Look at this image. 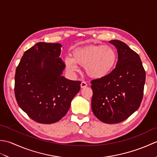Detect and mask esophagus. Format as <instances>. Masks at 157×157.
<instances>
[{"mask_svg":"<svg viewBox=\"0 0 157 157\" xmlns=\"http://www.w3.org/2000/svg\"><path fill=\"white\" fill-rule=\"evenodd\" d=\"M87 86V84H86V82H82L81 83V88H84Z\"/></svg>","mask_w":157,"mask_h":157,"instance_id":"34e87169","label":"esophagus"}]
</instances>
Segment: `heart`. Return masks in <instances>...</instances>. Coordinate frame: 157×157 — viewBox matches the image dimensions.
Returning a JSON list of instances; mask_svg holds the SVG:
<instances>
[{
	"label": "heart",
	"mask_w": 157,
	"mask_h": 157,
	"mask_svg": "<svg viewBox=\"0 0 157 157\" xmlns=\"http://www.w3.org/2000/svg\"><path fill=\"white\" fill-rule=\"evenodd\" d=\"M117 55L111 46L89 45L73 51L72 58L66 57V67L71 71H78V65L85 67V71L91 78L100 79L111 72L116 65Z\"/></svg>",
	"instance_id": "b5f03b06"
}]
</instances>
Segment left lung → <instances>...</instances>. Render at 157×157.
Masks as SVG:
<instances>
[{
    "instance_id": "1",
    "label": "left lung",
    "mask_w": 157,
    "mask_h": 157,
    "mask_svg": "<svg viewBox=\"0 0 157 157\" xmlns=\"http://www.w3.org/2000/svg\"><path fill=\"white\" fill-rule=\"evenodd\" d=\"M117 50L115 68L102 78L91 81L92 110L100 121L118 123L128 119L140 106L146 72L141 59L125 43L113 40Z\"/></svg>"
}]
</instances>
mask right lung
Segmentation results:
<instances>
[{"label": "right lung", "mask_w": 157, "mask_h": 157, "mask_svg": "<svg viewBox=\"0 0 157 157\" xmlns=\"http://www.w3.org/2000/svg\"><path fill=\"white\" fill-rule=\"evenodd\" d=\"M59 43L38 42L26 51L15 75L17 104L34 121L44 124L59 121L69 111L80 90V81L62 75L65 65Z\"/></svg>", "instance_id": "obj_1"}]
</instances>
